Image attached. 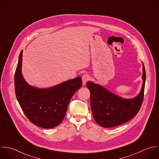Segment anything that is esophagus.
<instances>
[{
  "instance_id": "34e87169",
  "label": "esophagus",
  "mask_w": 159,
  "mask_h": 159,
  "mask_svg": "<svg viewBox=\"0 0 159 159\" xmlns=\"http://www.w3.org/2000/svg\"><path fill=\"white\" fill-rule=\"evenodd\" d=\"M82 79L83 85H85L86 84L88 80H89V79H90V76H89L88 74H84V75H82Z\"/></svg>"
}]
</instances>
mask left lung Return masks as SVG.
I'll return each mask as SVG.
<instances>
[{"label": "left lung", "mask_w": 159, "mask_h": 159, "mask_svg": "<svg viewBox=\"0 0 159 159\" xmlns=\"http://www.w3.org/2000/svg\"><path fill=\"white\" fill-rule=\"evenodd\" d=\"M143 83L141 92L136 97L125 99L100 85L88 82L87 87L90 92V105L95 121L102 127L112 128L123 124L138 113L142 105L146 81V70L143 64Z\"/></svg>", "instance_id": "8db88e82"}]
</instances>
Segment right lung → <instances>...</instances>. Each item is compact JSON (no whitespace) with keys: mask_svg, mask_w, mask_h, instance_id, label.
Instances as JSON below:
<instances>
[{"mask_svg":"<svg viewBox=\"0 0 159 159\" xmlns=\"http://www.w3.org/2000/svg\"><path fill=\"white\" fill-rule=\"evenodd\" d=\"M21 51L15 73L17 100L27 118L34 125L46 129L58 126L63 120L74 94L82 87L80 77L47 89L28 85L21 74Z\"/></svg>","mask_w":159,"mask_h":159,"instance_id":"add662e5","label":"right lung"}]
</instances>
